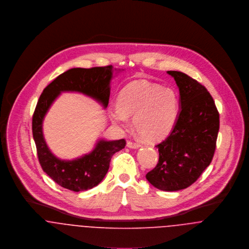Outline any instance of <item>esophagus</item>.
Returning a JSON list of instances; mask_svg holds the SVG:
<instances>
[{"instance_id":"obj_1","label":"esophagus","mask_w":249,"mask_h":249,"mask_svg":"<svg viewBox=\"0 0 249 249\" xmlns=\"http://www.w3.org/2000/svg\"><path fill=\"white\" fill-rule=\"evenodd\" d=\"M126 145L129 148H138L141 146V144L139 142H132V141H128L126 142Z\"/></svg>"}]
</instances>
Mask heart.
<instances>
[{
    "label": "heart",
    "mask_w": 249,
    "mask_h": 249,
    "mask_svg": "<svg viewBox=\"0 0 249 249\" xmlns=\"http://www.w3.org/2000/svg\"><path fill=\"white\" fill-rule=\"evenodd\" d=\"M179 111L176 90L146 80L126 84L119 93L117 107L109 109L111 121L124 126L128 116H133V125L143 140L156 142L166 137L174 127Z\"/></svg>",
    "instance_id": "b5f03b06"
}]
</instances>
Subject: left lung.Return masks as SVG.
I'll use <instances>...</instances> for the list:
<instances>
[{
    "label": "left lung",
    "mask_w": 249,
    "mask_h": 249,
    "mask_svg": "<svg viewBox=\"0 0 249 249\" xmlns=\"http://www.w3.org/2000/svg\"><path fill=\"white\" fill-rule=\"evenodd\" d=\"M179 89L180 111L171 134L156 145L159 161L145 176L155 188L175 192L188 188L213 159L219 114L207 89L178 71H167Z\"/></svg>",
    "instance_id": "left-lung-1"
}]
</instances>
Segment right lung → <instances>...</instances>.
<instances>
[{
    "instance_id": "obj_1",
    "label": "right lung",
    "mask_w": 249,
    "mask_h": 249,
    "mask_svg": "<svg viewBox=\"0 0 249 249\" xmlns=\"http://www.w3.org/2000/svg\"><path fill=\"white\" fill-rule=\"evenodd\" d=\"M113 66L91 69L72 68L51 82L41 94L33 117V135L39 163L43 171L59 186L81 192L99 185L109 169L114 153L125 146V140L100 139L92 151L72 160L57 158L49 148L43 135V121L53 102L62 92H76L92 98L107 108L110 96ZM121 71V70H119Z\"/></svg>"
}]
</instances>
